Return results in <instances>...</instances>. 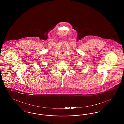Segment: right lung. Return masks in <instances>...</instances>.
Listing matches in <instances>:
<instances>
[{"instance_id":"right-lung-1","label":"right lung","mask_w":124,"mask_h":124,"mask_svg":"<svg viewBox=\"0 0 124 124\" xmlns=\"http://www.w3.org/2000/svg\"><path fill=\"white\" fill-rule=\"evenodd\" d=\"M46 68L47 69V67H46ZM45 69H46V68H45Z\"/></svg>"}]
</instances>
